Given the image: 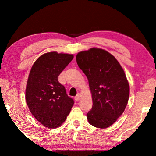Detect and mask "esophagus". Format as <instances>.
<instances>
[{
  "instance_id": "34e87169",
  "label": "esophagus",
  "mask_w": 156,
  "mask_h": 156,
  "mask_svg": "<svg viewBox=\"0 0 156 156\" xmlns=\"http://www.w3.org/2000/svg\"><path fill=\"white\" fill-rule=\"evenodd\" d=\"M75 101H78L80 99V94H77V95H76L75 98Z\"/></svg>"
}]
</instances>
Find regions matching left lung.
I'll use <instances>...</instances> for the list:
<instances>
[{
  "instance_id": "1",
  "label": "left lung",
  "mask_w": 156,
  "mask_h": 156,
  "mask_svg": "<svg viewBox=\"0 0 156 156\" xmlns=\"http://www.w3.org/2000/svg\"><path fill=\"white\" fill-rule=\"evenodd\" d=\"M79 67L87 76L93 99L87 113L91 126L104 129L123 113L129 95V85L119 62L108 52L97 48L76 56Z\"/></svg>"
}]
</instances>
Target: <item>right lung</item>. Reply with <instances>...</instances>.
Returning a JSON list of instances; mask_svg holds the SVG:
<instances>
[{
  "label": "right lung",
  "instance_id": "right-lung-1",
  "mask_svg": "<svg viewBox=\"0 0 156 156\" xmlns=\"http://www.w3.org/2000/svg\"><path fill=\"white\" fill-rule=\"evenodd\" d=\"M73 58V55L50 52L38 58L31 68L26 101L33 115L47 127L60 126L74 104L58 81V76Z\"/></svg>",
  "mask_w": 156,
  "mask_h": 156
}]
</instances>
